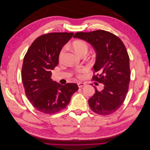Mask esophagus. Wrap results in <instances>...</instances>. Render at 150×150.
<instances>
[{"label": "esophagus", "instance_id": "34e87169", "mask_svg": "<svg viewBox=\"0 0 150 150\" xmlns=\"http://www.w3.org/2000/svg\"><path fill=\"white\" fill-rule=\"evenodd\" d=\"M78 85L79 88H81V87H83V86H84L85 85V83L79 82V83H78Z\"/></svg>", "mask_w": 150, "mask_h": 150}]
</instances>
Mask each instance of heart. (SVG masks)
<instances>
[{
    "label": "heart",
    "instance_id": "obj_1",
    "mask_svg": "<svg viewBox=\"0 0 150 150\" xmlns=\"http://www.w3.org/2000/svg\"><path fill=\"white\" fill-rule=\"evenodd\" d=\"M72 48L74 49L75 52L79 54V56H81L83 54H87L88 51V45L84 40H76L72 43ZM66 51V47L64 46L62 47L61 51L59 53V59L61 61L63 57L64 56V54ZM86 71V68H81L76 71V74L78 77H81L83 72Z\"/></svg>",
    "mask_w": 150,
    "mask_h": 150
}]
</instances>
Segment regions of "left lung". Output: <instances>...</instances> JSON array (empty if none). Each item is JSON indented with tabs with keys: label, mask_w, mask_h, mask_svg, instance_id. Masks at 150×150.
Instances as JSON below:
<instances>
[{
	"label": "left lung",
	"mask_w": 150,
	"mask_h": 150,
	"mask_svg": "<svg viewBox=\"0 0 150 150\" xmlns=\"http://www.w3.org/2000/svg\"><path fill=\"white\" fill-rule=\"evenodd\" d=\"M73 37L86 40L96 50L92 79L104 84L101 91L94 87L95 93L88 100L89 105L98 115H111L124 103L129 88V57L125 44L117 36L104 30L78 32Z\"/></svg>",
	"instance_id": "obj_1"
}]
</instances>
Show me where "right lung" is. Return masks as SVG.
Segmentation results:
<instances>
[{
	"instance_id": "right-lung-1",
	"label": "right lung",
	"mask_w": 150,
	"mask_h": 150,
	"mask_svg": "<svg viewBox=\"0 0 150 150\" xmlns=\"http://www.w3.org/2000/svg\"><path fill=\"white\" fill-rule=\"evenodd\" d=\"M72 33H52L36 38L24 57L22 80L29 101L38 111L51 115L64 110L78 84L62 85L51 79L59 62V53L73 35Z\"/></svg>"
}]
</instances>
